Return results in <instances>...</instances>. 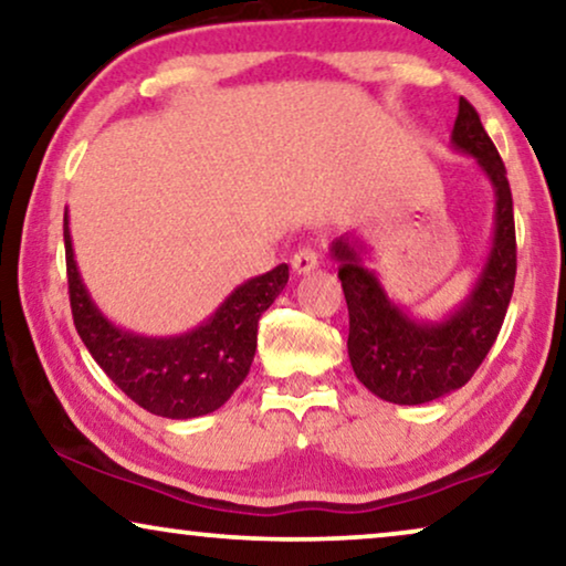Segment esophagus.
Instances as JSON below:
<instances>
[{"mask_svg":"<svg viewBox=\"0 0 566 566\" xmlns=\"http://www.w3.org/2000/svg\"><path fill=\"white\" fill-rule=\"evenodd\" d=\"M291 265H293V273L306 275V273H312L316 265H319V254H316L312 247H304V250H298L296 254H293Z\"/></svg>","mask_w":566,"mask_h":566,"instance_id":"obj_1","label":"esophagus"}]
</instances>
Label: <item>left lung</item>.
I'll return each instance as SVG.
<instances>
[{
    "instance_id": "8db88e82",
    "label": "left lung",
    "mask_w": 566,
    "mask_h": 566,
    "mask_svg": "<svg viewBox=\"0 0 566 566\" xmlns=\"http://www.w3.org/2000/svg\"><path fill=\"white\" fill-rule=\"evenodd\" d=\"M453 146L476 159L494 188V239L467 301L440 322H417L389 301L350 239L332 242L339 262L350 335L347 355L358 381L391 405H428L461 389L490 353L513 298L517 247L513 192L492 138L469 99H459Z\"/></svg>"
}]
</instances>
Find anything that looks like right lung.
<instances>
[{
    "mask_svg": "<svg viewBox=\"0 0 566 566\" xmlns=\"http://www.w3.org/2000/svg\"><path fill=\"white\" fill-rule=\"evenodd\" d=\"M64 247L69 301L82 343L128 399L169 420H190L227 405L250 374L262 312H268L289 283V265L283 262L231 291L192 332L180 337H144L115 327L90 298L74 262L66 213Z\"/></svg>",
    "mask_w": 566,
    "mask_h": 566,
    "instance_id": "obj_1",
    "label": "right lung"
}]
</instances>
